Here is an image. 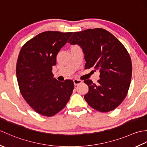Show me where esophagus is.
<instances>
[{
    "mask_svg": "<svg viewBox=\"0 0 147 147\" xmlns=\"http://www.w3.org/2000/svg\"><path fill=\"white\" fill-rule=\"evenodd\" d=\"M73 82H74V85H79V84L82 83V81L80 80L74 79V80H73Z\"/></svg>",
    "mask_w": 147,
    "mask_h": 147,
    "instance_id": "esophagus-1",
    "label": "esophagus"
}]
</instances>
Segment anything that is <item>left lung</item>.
Wrapping results in <instances>:
<instances>
[{
	"label": "left lung",
	"mask_w": 147,
	"mask_h": 147,
	"mask_svg": "<svg viewBox=\"0 0 147 147\" xmlns=\"http://www.w3.org/2000/svg\"><path fill=\"white\" fill-rule=\"evenodd\" d=\"M68 43L82 49L85 69L93 67L100 71L97 84L84 81L89 88L84 96L86 102L100 112L114 110L125 98L131 79V61L125 47L102 28L74 32Z\"/></svg>",
	"instance_id": "left-lung-1"
}]
</instances>
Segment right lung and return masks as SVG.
Returning a JSON list of instances; mask_svg holds the SVG:
<instances>
[{
  "label": "right lung",
  "mask_w": 147,
  "mask_h": 147,
  "mask_svg": "<svg viewBox=\"0 0 147 147\" xmlns=\"http://www.w3.org/2000/svg\"><path fill=\"white\" fill-rule=\"evenodd\" d=\"M72 33H40L22 47L18 56L16 76L21 95L34 111L44 116L61 111L73 93V81L59 82L52 72L58 52Z\"/></svg>",
  "instance_id": "obj_1"
}]
</instances>
